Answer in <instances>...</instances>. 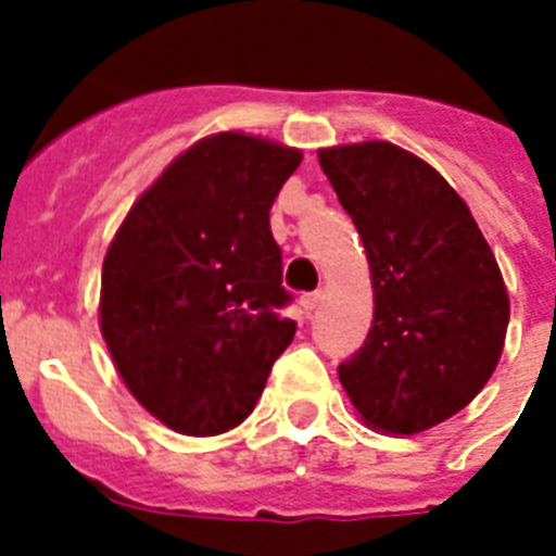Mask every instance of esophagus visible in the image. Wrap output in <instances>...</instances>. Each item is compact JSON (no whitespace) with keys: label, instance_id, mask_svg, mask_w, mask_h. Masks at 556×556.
Masks as SVG:
<instances>
[{"label":"esophagus","instance_id":"34e87169","mask_svg":"<svg viewBox=\"0 0 556 556\" xmlns=\"http://www.w3.org/2000/svg\"><path fill=\"white\" fill-rule=\"evenodd\" d=\"M320 303H323L320 291H314V294H303V296H300V305H303L305 314H312L314 308H317V305H320Z\"/></svg>","mask_w":556,"mask_h":556}]
</instances>
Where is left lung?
Listing matches in <instances>:
<instances>
[{"label": "left lung", "instance_id": "8db88e82", "mask_svg": "<svg viewBox=\"0 0 556 556\" xmlns=\"http://www.w3.org/2000/svg\"><path fill=\"white\" fill-rule=\"evenodd\" d=\"M364 239L375 314L338 366L366 427L415 435L465 409L500 364L510 303L491 244L453 187L389 141L317 150Z\"/></svg>", "mask_w": 556, "mask_h": 556}]
</instances>
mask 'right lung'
I'll return each instance as SVG.
<instances>
[{"label": "right lung", "mask_w": 556, "mask_h": 556, "mask_svg": "<svg viewBox=\"0 0 556 556\" xmlns=\"http://www.w3.org/2000/svg\"><path fill=\"white\" fill-rule=\"evenodd\" d=\"M303 152L201 138L135 201L100 277V331L138 404L185 435H218L260 401L294 340L270 204Z\"/></svg>", "instance_id": "obj_1"}]
</instances>
